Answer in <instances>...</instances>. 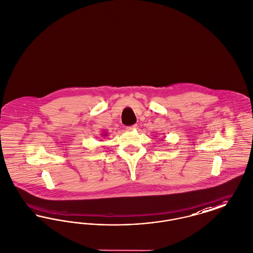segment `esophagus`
<instances>
[{"label":"esophagus","mask_w":253,"mask_h":253,"mask_svg":"<svg viewBox=\"0 0 253 253\" xmlns=\"http://www.w3.org/2000/svg\"><path fill=\"white\" fill-rule=\"evenodd\" d=\"M136 128H137V125H133V126H126V129L128 130V131H132V130H134V129H136Z\"/></svg>","instance_id":"esophagus-1"}]
</instances>
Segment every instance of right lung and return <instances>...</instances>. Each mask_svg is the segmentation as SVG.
Here are the masks:
<instances>
[{
  "instance_id": "add662e5",
  "label": "right lung",
  "mask_w": 253,
  "mask_h": 253,
  "mask_svg": "<svg viewBox=\"0 0 253 253\" xmlns=\"http://www.w3.org/2000/svg\"><path fill=\"white\" fill-rule=\"evenodd\" d=\"M102 136H103V137H106V136H108L107 132H103V133H102Z\"/></svg>"
}]
</instances>
